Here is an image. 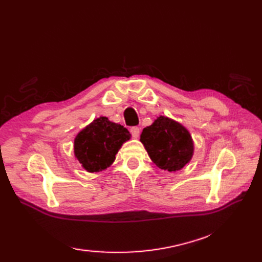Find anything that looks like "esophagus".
I'll return each instance as SVG.
<instances>
[{"label": "esophagus", "mask_w": 262, "mask_h": 262, "mask_svg": "<svg viewBox=\"0 0 262 262\" xmlns=\"http://www.w3.org/2000/svg\"><path fill=\"white\" fill-rule=\"evenodd\" d=\"M130 132H131L133 138H136V139L139 138V136H140V129L138 128V126H132V128L130 129Z\"/></svg>", "instance_id": "esophagus-1"}]
</instances>
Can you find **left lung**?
Wrapping results in <instances>:
<instances>
[{"instance_id": "1", "label": "left lung", "mask_w": 262, "mask_h": 262, "mask_svg": "<svg viewBox=\"0 0 262 262\" xmlns=\"http://www.w3.org/2000/svg\"><path fill=\"white\" fill-rule=\"evenodd\" d=\"M140 141L154 164L170 172L180 170L193 154V142L189 131L165 116H160L153 124L144 128Z\"/></svg>"}]
</instances>
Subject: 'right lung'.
Masks as SVG:
<instances>
[{"label": "right lung", "instance_id": "obj_1", "mask_svg": "<svg viewBox=\"0 0 262 262\" xmlns=\"http://www.w3.org/2000/svg\"><path fill=\"white\" fill-rule=\"evenodd\" d=\"M130 137L123 125L100 117L77 134L74 154L87 171L97 172L114 163L118 150Z\"/></svg>", "mask_w": 262, "mask_h": 262}]
</instances>
